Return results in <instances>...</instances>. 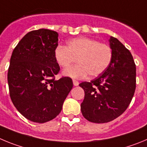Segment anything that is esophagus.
<instances>
[{"label":"esophagus","instance_id":"esophagus-1","mask_svg":"<svg viewBox=\"0 0 147 147\" xmlns=\"http://www.w3.org/2000/svg\"><path fill=\"white\" fill-rule=\"evenodd\" d=\"M73 85L75 86H77L79 85V82L76 80H73Z\"/></svg>","mask_w":147,"mask_h":147}]
</instances>
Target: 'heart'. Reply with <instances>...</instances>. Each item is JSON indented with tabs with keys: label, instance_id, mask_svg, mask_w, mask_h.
Instances as JSON below:
<instances>
[{
	"label": "heart",
	"instance_id": "obj_1",
	"mask_svg": "<svg viewBox=\"0 0 147 147\" xmlns=\"http://www.w3.org/2000/svg\"><path fill=\"white\" fill-rule=\"evenodd\" d=\"M60 67L66 68L77 60L78 64L66 69L63 75L74 79L85 78L90 74L96 77L105 72L113 59V51L108 45L96 39L79 37L67 42V46L59 45L54 53Z\"/></svg>",
	"mask_w": 147,
	"mask_h": 147
}]
</instances>
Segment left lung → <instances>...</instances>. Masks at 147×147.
<instances>
[{
	"label": "left lung",
	"mask_w": 147,
	"mask_h": 147,
	"mask_svg": "<svg viewBox=\"0 0 147 147\" xmlns=\"http://www.w3.org/2000/svg\"><path fill=\"white\" fill-rule=\"evenodd\" d=\"M113 59L105 72L91 82L79 86L85 96L80 105L84 118L94 123H106L122 114L136 90V68L132 54L116 38L111 36Z\"/></svg>",
	"instance_id": "1"
}]
</instances>
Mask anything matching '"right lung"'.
<instances>
[{
    "instance_id": "obj_1",
    "label": "right lung",
    "mask_w": 147,
    "mask_h": 147,
    "mask_svg": "<svg viewBox=\"0 0 147 147\" xmlns=\"http://www.w3.org/2000/svg\"><path fill=\"white\" fill-rule=\"evenodd\" d=\"M58 36L49 29L30 31L11 54L8 71L10 97L18 111L34 122L55 118L73 86L70 78L55 79L60 70L54 56Z\"/></svg>"
}]
</instances>
